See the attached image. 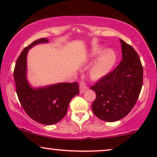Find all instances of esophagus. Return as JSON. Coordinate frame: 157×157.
<instances>
[{
  "instance_id": "34e87169",
  "label": "esophagus",
  "mask_w": 157,
  "mask_h": 157,
  "mask_svg": "<svg viewBox=\"0 0 157 157\" xmlns=\"http://www.w3.org/2000/svg\"><path fill=\"white\" fill-rule=\"evenodd\" d=\"M79 86H80V93L81 94H83V92H84L86 90L88 89V86L86 84V83L84 81H80V85H79Z\"/></svg>"
}]
</instances>
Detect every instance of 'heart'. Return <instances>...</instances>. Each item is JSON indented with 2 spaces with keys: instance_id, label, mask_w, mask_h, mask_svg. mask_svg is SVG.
Masks as SVG:
<instances>
[{
  "instance_id": "1",
  "label": "heart",
  "mask_w": 157,
  "mask_h": 157,
  "mask_svg": "<svg viewBox=\"0 0 157 157\" xmlns=\"http://www.w3.org/2000/svg\"><path fill=\"white\" fill-rule=\"evenodd\" d=\"M102 51L103 49L101 48H94L91 52V56H97L102 52ZM115 61V53L111 49H107L104 51L97 58L90 70V74L92 78L94 79H99L108 74L114 65Z\"/></svg>"
}]
</instances>
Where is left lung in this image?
<instances>
[{"label": "left lung", "instance_id": "8db88e82", "mask_svg": "<svg viewBox=\"0 0 157 157\" xmlns=\"http://www.w3.org/2000/svg\"><path fill=\"white\" fill-rule=\"evenodd\" d=\"M121 40L122 60L115 69L96 81L91 105L94 114L105 121L121 119L132 111L143 85V66L136 51Z\"/></svg>", "mask_w": 157, "mask_h": 157}]
</instances>
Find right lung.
<instances>
[{"instance_id":"1","label":"right lung","mask_w":157,"mask_h":157,"mask_svg":"<svg viewBox=\"0 0 157 157\" xmlns=\"http://www.w3.org/2000/svg\"><path fill=\"white\" fill-rule=\"evenodd\" d=\"M48 42L46 38L33 41L23 49L17 59L13 75L16 94L21 106L28 116L38 123L51 125L65 117L73 97L79 94L77 82L61 83L33 89L26 79V56L34 45Z\"/></svg>"}]
</instances>
